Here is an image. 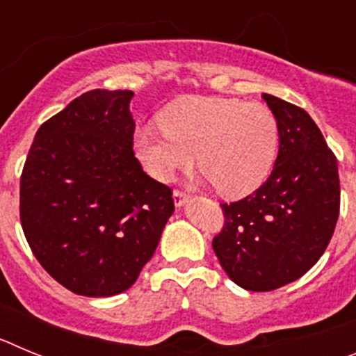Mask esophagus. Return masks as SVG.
<instances>
[{
	"label": "esophagus",
	"mask_w": 356,
	"mask_h": 356,
	"mask_svg": "<svg viewBox=\"0 0 356 356\" xmlns=\"http://www.w3.org/2000/svg\"><path fill=\"white\" fill-rule=\"evenodd\" d=\"M172 200H175L176 207L184 205V201L187 200V193L180 191V188H175V193H172Z\"/></svg>",
	"instance_id": "34e87169"
}]
</instances>
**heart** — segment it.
Returning <instances> with one entry per match:
<instances>
[{
    "mask_svg": "<svg viewBox=\"0 0 356 356\" xmlns=\"http://www.w3.org/2000/svg\"><path fill=\"white\" fill-rule=\"evenodd\" d=\"M162 130L140 128L135 155L144 171L159 181H171L197 165L210 184L228 197L253 193L271 172L278 151V122L260 103L232 97H188L165 108Z\"/></svg>",
    "mask_w": 356,
    "mask_h": 356,
    "instance_id": "1",
    "label": "heart"
}]
</instances>
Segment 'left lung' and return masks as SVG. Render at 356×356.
<instances>
[{
	"label": "left lung",
	"instance_id": "obj_1",
	"mask_svg": "<svg viewBox=\"0 0 356 356\" xmlns=\"http://www.w3.org/2000/svg\"><path fill=\"white\" fill-rule=\"evenodd\" d=\"M278 122L280 149L271 175L254 193L221 203L212 248L226 275L246 291L284 287L325 253L341 209L337 159L300 106L262 94Z\"/></svg>",
	"mask_w": 356,
	"mask_h": 356
}]
</instances>
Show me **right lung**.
<instances>
[{
  "label": "right lung",
  "instance_id": "obj_1",
  "mask_svg": "<svg viewBox=\"0 0 356 356\" xmlns=\"http://www.w3.org/2000/svg\"><path fill=\"white\" fill-rule=\"evenodd\" d=\"M131 90L94 89L42 122L19 185V217L40 266L74 294L135 284L175 212L172 191L134 153Z\"/></svg>",
  "mask_w": 356,
  "mask_h": 356
}]
</instances>
